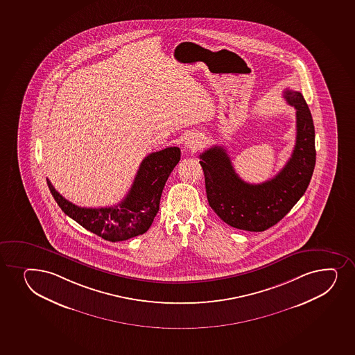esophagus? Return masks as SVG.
<instances>
[{
  "mask_svg": "<svg viewBox=\"0 0 355 355\" xmlns=\"http://www.w3.org/2000/svg\"><path fill=\"white\" fill-rule=\"evenodd\" d=\"M184 144H185V148L195 151V150H198V148H202L203 138H202L200 135H192V136L187 137Z\"/></svg>",
  "mask_w": 355,
  "mask_h": 355,
  "instance_id": "1",
  "label": "esophagus"
}]
</instances>
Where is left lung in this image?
<instances>
[{
	"label": "left lung",
	"mask_w": 355,
	"mask_h": 355,
	"mask_svg": "<svg viewBox=\"0 0 355 355\" xmlns=\"http://www.w3.org/2000/svg\"><path fill=\"white\" fill-rule=\"evenodd\" d=\"M283 96L296 110V143L274 178L261 184L241 180L223 146H212L200 155L209 205L230 227L267 230L291 211L309 185L316 160L311 113L301 93L287 88Z\"/></svg>",
	"instance_id": "obj_1"
}]
</instances>
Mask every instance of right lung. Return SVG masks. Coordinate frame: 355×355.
<instances>
[{
    "label": "right lung",
    "instance_id": "right-lung-1",
    "mask_svg": "<svg viewBox=\"0 0 355 355\" xmlns=\"http://www.w3.org/2000/svg\"><path fill=\"white\" fill-rule=\"evenodd\" d=\"M180 160V148L150 153L140 164L128 195L114 207H78L56 191L49 180L47 184L56 203L68 217L101 239L120 242L148 232L159 210L165 183Z\"/></svg>",
    "mask_w": 355,
    "mask_h": 355
}]
</instances>
